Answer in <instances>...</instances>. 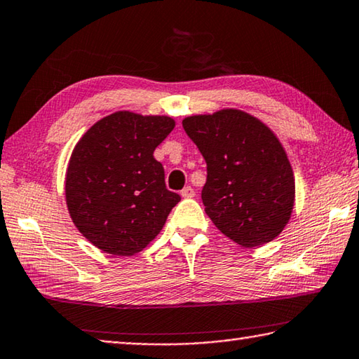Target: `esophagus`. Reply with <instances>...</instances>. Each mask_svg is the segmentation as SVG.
Segmentation results:
<instances>
[{"instance_id": "esophagus-1", "label": "esophagus", "mask_w": 359, "mask_h": 359, "mask_svg": "<svg viewBox=\"0 0 359 359\" xmlns=\"http://www.w3.org/2000/svg\"><path fill=\"white\" fill-rule=\"evenodd\" d=\"M180 194H182V198H185V199H191V198H194V189L191 188V187H185L184 189H182L180 191Z\"/></svg>"}]
</instances>
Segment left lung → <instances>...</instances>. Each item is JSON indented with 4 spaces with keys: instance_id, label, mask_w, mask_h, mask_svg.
<instances>
[{
    "instance_id": "obj_1",
    "label": "left lung",
    "mask_w": 359,
    "mask_h": 359,
    "mask_svg": "<svg viewBox=\"0 0 359 359\" xmlns=\"http://www.w3.org/2000/svg\"><path fill=\"white\" fill-rule=\"evenodd\" d=\"M187 135L207 163L205 213L243 248H258L291 219L296 180L282 143L258 118L238 109L187 116Z\"/></svg>"
}]
</instances>
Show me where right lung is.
<instances>
[{
  "mask_svg": "<svg viewBox=\"0 0 359 359\" xmlns=\"http://www.w3.org/2000/svg\"><path fill=\"white\" fill-rule=\"evenodd\" d=\"M174 126L170 116L121 110L95 123L74 146L67 207L77 230L105 254H138L180 201L166 189L163 166L154 158Z\"/></svg>",
  "mask_w": 359,
  "mask_h": 359,
  "instance_id": "obj_1",
  "label": "right lung"
}]
</instances>
